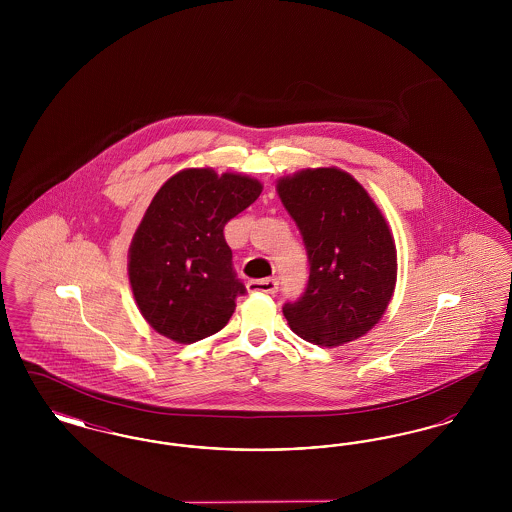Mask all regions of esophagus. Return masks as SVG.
I'll use <instances>...</instances> for the list:
<instances>
[{
    "instance_id": "esophagus-1",
    "label": "esophagus",
    "mask_w": 512,
    "mask_h": 512,
    "mask_svg": "<svg viewBox=\"0 0 512 512\" xmlns=\"http://www.w3.org/2000/svg\"><path fill=\"white\" fill-rule=\"evenodd\" d=\"M247 290L251 293H267L274 295L278 292V280L276 278H265V280H251L247 284Z\"/></svg>"
}]
</instances>
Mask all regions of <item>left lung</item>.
Instances as JSON below:
<instances>
[{
    "mask_svg": "<svg viewBox=\"0 0 512 512\" xmlns=\"http://www.w3.org/2000/svg\"><path fill=\"white\" fill-rule=\"evenodd\" d=\"M309 257V282L282 311L303 340L336 347L366 334L384 315L397 276L390 228L365 188L340 169L278 182Z\"/></svg>",
    "mask_w": 512,
    "mask_h": 512,
    "instance_id": "8db88e82",
    "label": "left lung"
}]
</instances>
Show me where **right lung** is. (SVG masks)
I'll return each instance as SVG.
<instances>
[{
	"label": "right lung",
	"mask_w": 512,
	"mask_h": 512,
	"mask_svg": "<svg viewBox=\"0 0 512 512\" xmlns=\"http://www.w3.org/2000/svg\"><path fill=\"white\" fill-rule=\"evenodd\" d=\"M261 194L242 174L190 169L155 194L130 245L134 299L153 330L194 343L222 330L245 295L224 226Z\"/></svg>",
	"instance_id": "right-lung-1"
}]
</instances>
